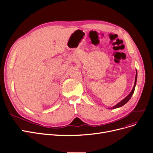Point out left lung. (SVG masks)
Here are the masks:
<instances>
[{"label": "left lung", "mask_w": 153, "mask_h": 153, "mask_svg": "<svg viewBox=\"0 0 153 153\" xmlns=\"http://www.w3.org/2000/svg\"><path fill=\"white\" fill-rule=\"evenodd\" d=\"M137 71H136V77H135L134 85V87H133V88H132V89L131 92L129 93V94L128 96H126L124 99H123V100H122L121 102H119V103H117L116 105H115L114 106V107L111 108V109H116V108H120V107H121V106L124 105L125 104L127 103V102L129 101V99H131V97H132V94H133V93H134V90H135V87H136V81H137Z\"/></svg>", "instance_id": "obj_1"}]
</instances>
